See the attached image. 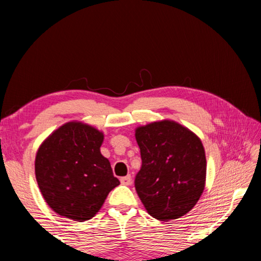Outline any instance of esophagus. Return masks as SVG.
I'll use <instances>...</instances> for the list:
<instances>
[{"label":"esophagus","mask_w":261,"mask_h":261,"mask_svg":"<svg viewBox=\"0 0 261 261\" xmlns=\"http://www.w3.org/2000/svg\"><path fill=\"white\" fill-rule=\"evenodd\" d=\"M131 182H132V179H131V176H130V175L124 176V177L121 178V183H122L123 185H130Z\"/></svg>","instance_id":"1"}]
</instances>
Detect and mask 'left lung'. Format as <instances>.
I'll list each match as a JSON object with an SVG mask.
<instances>
[{
	"instance_id": "obj_1",
	"label": "left lung",
	"mask_w": 261,
	"mask_h": 261,
	"mask_svg": "<svg viewBox=\"0 0 261 261\" xmlns=\"http://www.w3.org/2000/svg\"><path fill=\"white\" fill-rule=\"evenodd\" d=\"M141 168L135 187L147 213L160 221L191 211L205 188L206 156L201 140L174 121L136 129Z\"/></svg>"
}]
</instances>
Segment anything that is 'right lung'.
Listing matches in <instances>:
<instances>
[{"label":"right lung","mask_w":261,"mask_h":261,"mask_svg":"<svg viewBox=\"0 0 261 261\" xmlns=\"http://www.w3.org/2000/svg\"><path fill=\"white\" fill-rule=\"evenodd\" d=\"M103 134L82 122H69L40 145L35 178L48 206L73 221L90 220L120 184L100 152Z\"/></svg>","instance_id":"right-lung-1"}]
</instances>
